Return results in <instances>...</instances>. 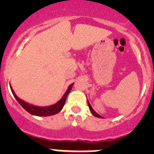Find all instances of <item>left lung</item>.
Instances as JSON below:
<instances>
[{
  "mask_svg": "<svg viewBox=\"0 0 154 154\" xmlns=\"http://www.w3.org/2000/svg\"><path fill=\"white\" fill-rule=\"evenodd\" d=\"M87 103H88V107H89V110H90V111H91V114H92L93 116H95V117H97V118H100V119H103V118L102 117V116H100V115L97 114V113L96 112L94 111V109H93V108H92V107H91V104H90V103H89V102H88V100H87Z\"/></svg>",
  "mask_w": 154,
  "mask_h": 154,
  "instance_id": "1",
  "label": "left lung"
}]
</instances>
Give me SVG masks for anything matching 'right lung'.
I'll return each instance as SVG.
<instances>
[{"label": "right lung", "mask_w": 154, "mask_h": 154, "mask_svg": "<svg viewBox=\"0 0 154 154\" xmlns=\"http://www.w3.org/2000/svg\"><path fill=\"white\" fill-rule=\"evenodd\" d=\"M73 85H74V83H71V84L68 87V89L66 90V91L65 92V94H63L62 98L60 99L57 103H56L55 104L48 106H34V105L32 104H30V103H27V102L24 101V100H22L21 99L18 98V96L15 94L14 90L12 89L11 85L10 88L11 91H12V93L13 94V96L15 97V98L16 99L17 101L19 103V104L21 105L26 111L28 112L29 114L36 116H50L57 114V113L60 112L61 111L62 109L64 106L65 103H66V97H67L68 93L71 91V88H72Z\"/></svg>", "instance_id": "right-lung-1"}]
</instances>
